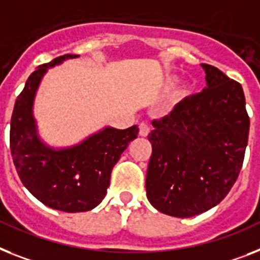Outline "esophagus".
I'll use <instances>...</instances> for the list:
<instances>
[{"label": "esophagus", "mask_w": 260, "mask_h": 260, "mask_svg": "<svg viewBox=\"0 0 260 260\" xmlns=\"http://www.w3.org/2000/svg\"><path fill=\"white\" fill-rule=\"evenodd\" d=\"M149 133H150V127L147 123H141V125H139V135H141V137H147Z\"/></svg>", "instance_id": "34e87169"}]
</instances>
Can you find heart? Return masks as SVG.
<instances>
[{
  "label": "heart",
  "mask_w": 260,
  "mask_h": 260,
  "mask_svg": "<svg viewBox=\"0 0 260 260\" xmlns=\"http://www.w3.org/2000/svg\"><path fill=\"white\" fill-rule=\"evenodd\" d=\"M177 81L178 78L175 76H169L166 78V86L171 87ZM188 95H190V86L184 85V86H182L181 89H178L177 91H175V94H174V101H175V102H181V101L186 100Z\"/></svg>",
  "instance_id": "heart-1"
}]
</instances>
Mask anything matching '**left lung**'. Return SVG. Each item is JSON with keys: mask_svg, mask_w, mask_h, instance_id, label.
Segmentation results:
<instances>
[{"mask_svg": "<svg viewBox=\"0 0 260 260\" xmlns=\"http://www.w3.org/2000/svg\"><path fill=\"white\" fill-rule=\"evenodd\" d=\"M206 87L153 121L146 195L158 211L177 218L202 214L237 181L248 141L250 118L241 83L202 63Z\"/></svg>", "mask_w": 260, "mask_h": 260, "instance_id": "left-lung-1", "label": "left lung"}]
</instances>
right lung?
Instances as JSON below:
<instances>
[{"label":"right lung","instance_id":"obj_1","mask_svg":"<svg viewBox=\"0 0 260 260\" xmlns=\"http://www.w3.org/2000/svg\"><path fill=\"white\" fill-rule=\"evenodd\" d=\"M79 57L65 54L38 66L27 78L10 121V150L21 182L40 202L65 212L93 210L102 202L121 154L138 135L137 125L125 130L105 126L78 143L51 146L41 138L34 101L49 69Z\"/></svg>","mask_w":260,"mask_h":260}]
</instances>
